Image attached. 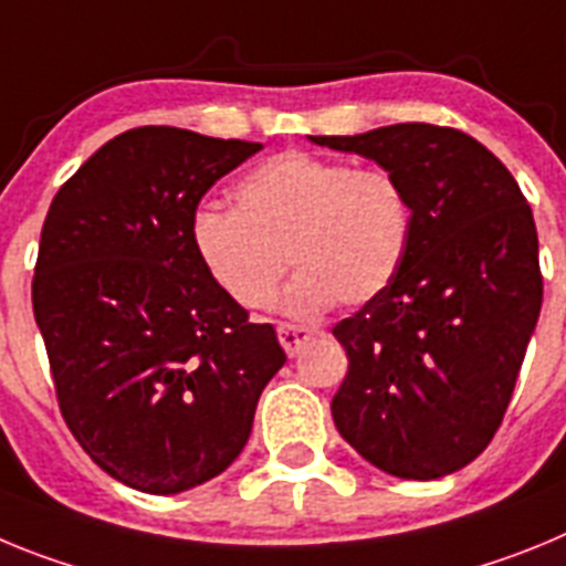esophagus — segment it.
Wrapping results in <instances>:
<instances>
[{"instance_id":"1","label":"esophagus","mask_w":566,"mask_h":566,"mask_svg":"<svg viewBox=\"0 0 566 566\" xmlns=\"http://www.w3.org/2000/svg\"><path fill=\"white\" fill-rule=\"evenodd\" d=\"M277 337H280V345L286 348L289 357H294V354H297L300 348L314 337V332L306 326H286V323H280Z\"/></svg>"}]
</instances>
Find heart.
<instances>
[{
    "label": "heart",
    "instance_id": "obj_1",
    "mask_svg": "<svg viewBox=\"0 0 566 566\" xmlns=\"http://www.w3.org/2000/svg\"><path fill=\"white\" fill-rule=\"evenodd\" d=\"M413 212L382 167L289 149L249 169L234 209L192 214V249L214 286L240 308H266L286 272L280 308L317 317L334 303L365 306L391 286L411 247Z\"/></svg>",
    "mask_w": 566,
    "mask_h": 566
}]
</instances>
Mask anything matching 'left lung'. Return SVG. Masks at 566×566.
Here are the masks:
<instances>
[{
	"label": "left lung",
	"instance_id": "8db88e82",
	"mask_svg": "<svg viewBox=\"0 0 566 566\" xmlns=\"http://www.w3.org/2000/svg\"><path fill=\"white\" fill-rule=\"evenodd\" d=\"M308 142L397 175L413 212L411 247L391 286L334 326L348 354L334 424L391 476H448L502 424L536 332L533 212L507 167L459 129L394 124Z\"/></svg>",
	"mask_w": 566,
	"mask_h": 566
}]
</instances>
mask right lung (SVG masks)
Returning <instances> with one entry per match:
<instances>
[{
	"label": "right lung",
	"mask_w": 566,
	"mask_h": 566,
	"mask_svg": "<svg viewBox=\"0 0 566 566\" xmlns=\"http://www.w3.org/2000/svg\"><path fill=\"white\" fill-rule=\"evenodd\" d=\"M260 144L138 127L90 155L56 192L39 240L33 314L62 417L127 488L172 496L249 442L286 352L269 323L214 286L192 214Z\"/></svg>",
	"instance_id": "obj_1"
}]
</instances>
